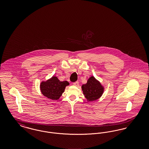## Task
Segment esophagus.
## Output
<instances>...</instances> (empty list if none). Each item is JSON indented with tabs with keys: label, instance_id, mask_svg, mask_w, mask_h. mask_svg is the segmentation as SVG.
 I'll list each match as a JSON object with an SVG mask.
<instances>
[{
	"label": "esophagus",
	"instance_id": "obj_1",
	"mask_svg": "<svg viewBox=\"0 0 149 149\" xmlns=\"http://www.w3.org/2000/svg\"><path fill=\"white\" fill-rule=\"evenodd\" d=\"M79 84V83L78 81H76V82H75V83H73V85H74L75 86H78Z\"/></svg>",
	"mask_w": 149,
	"mask_h": 149
}]
</instances>
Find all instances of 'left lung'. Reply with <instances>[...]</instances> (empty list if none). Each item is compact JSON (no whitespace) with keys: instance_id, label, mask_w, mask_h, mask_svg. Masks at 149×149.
I'll use <instances>...</instances> for the list:
<instances>
[{"instance_id":"8db88e82","label":"left lung","mask_w":149,"mask_h":149,"mask_svg":"<svg viewBox=\"0 0 149 149\" xmlns=\"http://www.w3.org/2000/svg\"><path fill=\"white\" fill-rule=\"evenodd\" d=\"M81 89L87 101L92 102L102 97L104 87L94 77L91 76L88 79L87 83L82 85Z\"/></svg>"}]
</instances>
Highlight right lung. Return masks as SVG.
Segmentation results:
<instances>
[{"instance_id":"right-lung-1","label":"right lung","mask_w":149,"mask_h":149,"mask_svg":"<svg viewBox=\"0 0 149 149\" xmlns=\"http://www.w3.org/2000/svg\"><path fill=\"white\" fill-rule=\"evenodd\" d=\"M69 85L67 81H61L57 77L52 76L40 84V90L43 95L49 99L58 100L64 92L66 86Z\"/></svg>"}]
</instances>
